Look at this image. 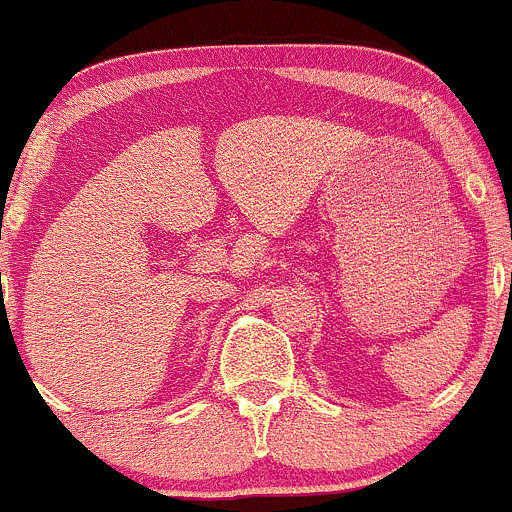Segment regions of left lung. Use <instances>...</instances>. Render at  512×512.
Segmentation results:
<instances>
[{
  "label": "left lung",
  "instance_id": "obj_1",
  "mask_svg": "<svg viewBox=\"0 0 512 512\" xmlns=\"http://www.w3.org/2000/svg\"><path fill=\"white\" fill-rule=\"evenodd\" d=\"M510 285H512V275H510Z\"/></svg>",
  "mask_w": 512,
  "mask_h": 512
}]
</instances>
